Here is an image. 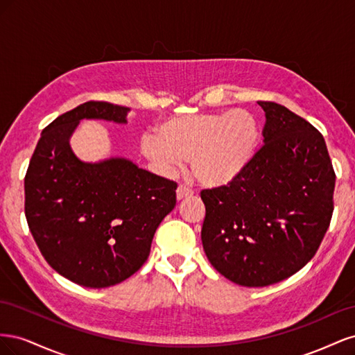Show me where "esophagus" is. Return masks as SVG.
<instances>
[{
	"mask_svg": "<svg viewBox=\"0 0 355 355\" xmlns=\"http://www.w3.org/2000/svg\"><path fill=\"white\" fill-rule=\"evenodd\" d=\"M192 194H194V191H192L191 188H188L187 185H179V188L176 189L178 200H184L187 197H191Z\"/></svg>",
	"mask_w": 355,
	"mask_h": 355,
	"instance_id": "obj_1",
	"label": "esophagus"
}]
</instances>
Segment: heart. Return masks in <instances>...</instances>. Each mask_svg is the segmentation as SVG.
<instances>
[{
  "instance_id": "heart-1",
  "label": "heart",
  "mask_w": 355,
  "mask_h": 355,
  "mask_svg": "<svg viewBox=\"0 0 355 355\" xmlns=\"http://www.w3.org/2000/svg\"><path fill=\"white\" fill-rule=\"evenodd\" d=\"M261 137L259 120L250 111L188 114L161 123L157 136H144L142 153L163 175L173 173L189 159L202 185L222 187L250 166Z\"/></svg>"
}]
</instances>
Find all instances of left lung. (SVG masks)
<instances>
[{
    "label": "left lung",
    "mask_w": 355,
    "mask_h": 355,
    "mask_svg": "<svg viewBox=\"0 0 355 355\" xmlns=\"http://www.w3.org/2000/svg\"><path fill=\"white\" fill-rule=\"evenodd\" d=\"M265 112L263 146L228 185L202 189V249L232 283L263 287L304 268L324 239L333 213L335 170L324 137L275 102Z\"/></svg>",
    "instance_id": "1"
}]
</instances>
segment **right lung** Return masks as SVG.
I'll return each mask as SVG.
<instances>
[{"mask_svg": "<svg viewBox=\"0 0 355 355\" xmlns=\"http://www.w3.org/2000/svg\"><path fill=\"white\" fill-rule=\"evenodd\" d=\"M128 111L92 101L62 114L42 130L25 176V214L41 254L84 287L115 286L141 270L176 206V182L127 158L84 163L72 153L84 118L125 124Z\"/></svg>", "mask_w": 355, "mask_h": 355, "instance_id": "1", "label": "right lung"}]
</instances>
